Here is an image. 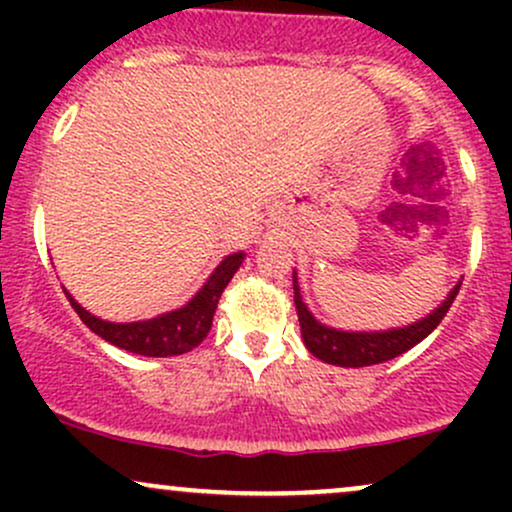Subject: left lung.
<instances>
[{
    "mask_svg": "<svg viewBox=\"0 0 512 512\" xmlns=\"http://www.w3.org/2000/svg\"><path fill=\"white\" fill-rule=\"evenodd\" d=\"M460 286L462 281H457L448 293V298L436 310H431L426 317L411 322V325L392 327V330L380 332H349L315 320V315L310 313L308 305L303 301L301 286H298V274L293 269V303H296L298 322H301V337L305 349L315 358H320V361L342 368H363L375 366V363H385L390 358H397L404 351H409L411 346L424 342L450 310Z\"/></svg>",
    "mask_w": 512,
    "mask_h": 512,
    "instance_id": "1",
    "label": "left lung"
}]
</instances>
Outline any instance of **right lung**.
I'll return each instance as SVG.
<instances>
[{"mask_svg": "<svg viewBox=\"0 0 512 512\" xmlns=\"http://www.w3.org/2000/svg\"><path fill=\"white\" fill-rule=\"evenodd\" d=\"M243 260H245L243 250L223 257L219 267L209 274V279L204 281L202 289H199L190 301L180 305V308L168 310V313L151 317V320H137V322L101 320V317L91 315L86 308H81V303H76V298L64 289V286L62 289L67 293L69 303H72L76 315L81 317V322H84L88 330L96 332L98 337L117 346V349H125L129 354L151 356V358L180 356L204 342V337H207L211 330V320H214L221 293L228 286V281L233 279V274L238 272Z\"/></svg>", "mask_w": 512, "mask_h": 512, "instance_id": "right-lung-1", "label": "right lung"}]
</instances>
